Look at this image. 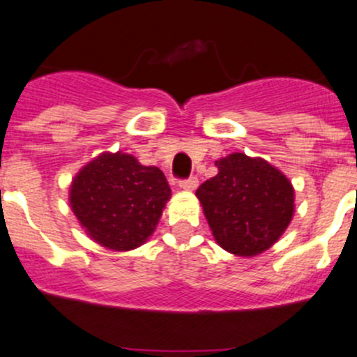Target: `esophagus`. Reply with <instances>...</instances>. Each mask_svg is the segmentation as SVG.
Returning a JSON list of instances; mask_svg holds the SVG:
<instances>
[{"label":"esophagus","mask_w":357,"mask_h":357,"mask_svg":"<svg viewBox=\"0 0 357 357\" xmlns=\"http://www.w3.org/2000/svg\"><path fill=\"white\" fill-rule=\"evenodd\" d=\"M197 186H199V179L197 178H188L185 181H179V188L185 190V192H193Z\"/></svg>","instance_id":"esophagus-1"}]
</instances>
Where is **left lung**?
Listing matches in <instances>:
<instances>
[{
  "label": "left lung",
  "instance_id": "8db88e82",
  "mask_svg": "<svg viewBox=\"0 0 357 357\" xmlns=\"http://www.w3.org/2000/svg\"><path fill=\"white\" fill-rule=\"evenodd\" d=\"M218 174L197 190L214 241L242 258L275 244L295 214V188L261 157L227 155L214 162Z\"/></svg>",
  "mask_w": 357,
  "mask_h": 357
}]
</instances>
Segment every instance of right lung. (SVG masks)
<instances>
[{"mask_svg":"<svg viewBox=\"0 0 357 357\" xmlns=\"http://www.w3.org/2000/svg\"><path fill=\"white\" fill-rule=\"evenodd\" d=\"M171 188L164 172L122 151H105L83 165L69 186L79 227L112 251H132L157 228Z\"/></svg>","mask_w":357,"mask_h":357,"instance_id":"obj_1","label":"right lung"}]
</instances>
